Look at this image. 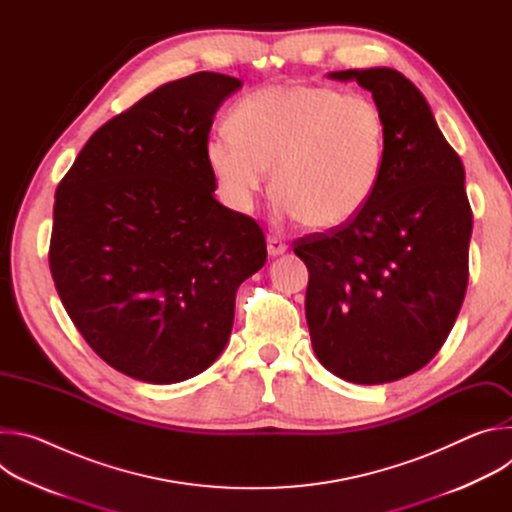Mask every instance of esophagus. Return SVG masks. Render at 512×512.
Listing matches in <instances>:
<instances>
[{"instance_id":"34e87169","label":"esophagus","mask_w":512,"mask_h":512,"mask_svg":"<svg viewBox=\"0 0 512 512\" xmlns=\"http://www.w3.org/2000/svg\"><path fill=\"white\" fill-rule=\"evenodd\" d=\"M285 249H287V245L279 237H273V235L267 237V251H269L271 257H277V255L285 253Z\"/></svg>"}]
</instances>
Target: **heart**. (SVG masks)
<instances>
[{
	"label": "heart",
	"mask_w": 512,
	"mask_h": 512,
	"mask_svg": "<svg viewBox=\"0 0 512 512\" xmlns=\"http://www.w3.org/2000/svg\"><path fill=\"white\" fill-rule=\"evenodd\" d=\"M206 162L223 200L249 212L273 170L277 212L314 231L348 225L373 200L387 154L375 99L324 85H283L241 99Z\"/></svg>",
	"instance_id": "1"
}]
</instances>
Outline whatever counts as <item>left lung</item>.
Here are the masks:
<instances>
[{"label": "left lung", "instance_id": "obj_1", "mask_svg": "<svg viewBox=\"0 0 512 512\" xmlns=\"http://www.w3.org/2000/svg\"><path fill=\"white\" fill-rule=\"evenodd\" d=\"M387 121L379 188L354 221L294 241L310 271L306 320L318 360L358 385L403 379L437 354L468 287L472 208L460 156L419 89L393 68L338 70Z\"/></svg>", "mask_w": 512, "mask_h": 512}]
</instances>
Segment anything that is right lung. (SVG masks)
Wrapping results in <instances>:
<instances>
[{
	"instance_id": "obj_1",
	"label": "right lung",
	"mask_w": 512,
	"mask_h": 512,
	"mask_svg": "<svg viewBox=\"0 0 512 512\" xmlns=\"http://www.w3.org/2000/svg\"><path fill=\"white\" fill-rule=\"evenodd\" d=\"M235 77L194 72L99 127L56 188L50 273L115 371L154 385L223 352L239 285L267 261L251 216L214 198L206 141Z\"/></svg>"
}]
</instances>
